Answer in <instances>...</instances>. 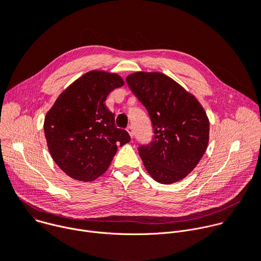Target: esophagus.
Returning a JSON list of instances; mask_svg holds the SVG:
<instances>
[{
	"mask_svg": "<svg viewBox=\"0 0 261 261\" xmlns=\"http://www.w3.org/2000/svg\"><path fill=\"white\" fill-rule=\"evenodd\" d=\"M127 131H128V133L130 134V136H131V137H133V135H134L133 127H132V126H128V127H127Z\"/></svg>",
	"mask_w": 261,
	"mask_h": 261,
	"instance_id": "1",
	"label": "esophagus"
}]
</instances>
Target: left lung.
<instances>
[{"instance_id":"1","label":"left lung","mask_w":261,"mask_h":261,"mask_svg":"<svg viewBox=\"0 0 261 261\" xmlns=\"http://www.w3.org/2000/svg\"><path fill=\"white\" fill-rule=\"evenodd\" d=\"M126 82L147 110L152 141L138 146L145 169L161 184L187 176L202 158L210 123L197 99L160 72H136Z\"/></svg>"}]
</instances>
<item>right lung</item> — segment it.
I'll return each instance as SVG.
<instances>
[{"mask_svg":"<svg viewBox=\"0 0 261 261\" xmlns=\"http://www.w3.org/2000/svg\"><path fill=\"white\" fill-rule=\"evenodd\" d=\"M123 85L118 74L90 71L69 86L47 113L44 133L49 153L72 178L95 179L108 168L118 146L130 141L104 103Z\"/></svg>","mask_w":261,"mask_h":261,"instance_id":"obj_1","label":"right lung"}]
</instances>
